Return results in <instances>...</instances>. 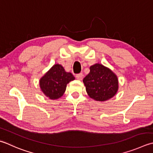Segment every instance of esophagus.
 I'll return each instance as SVG.
<instances>
[{"mask_svg":"<svg viewBox=\"0 0 153 153\" xmlns=\"http://www.w3.org/2000/svg\"><path fill=\"white\" fill-rule=\"evenodd\" d=\"M83 74L81 73V74H77L76 76V78L78 79V80H82V79H83Z\"/></svg>","mask_w":153,"mask_h":153,"instance_id":"34e87169","label":"esophagus"}]
</instances>
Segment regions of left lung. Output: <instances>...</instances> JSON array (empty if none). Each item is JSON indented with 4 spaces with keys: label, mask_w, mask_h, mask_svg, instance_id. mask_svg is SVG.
<instances>
[{
    "label": "left lung",
    "mask_w": 153,
    "mask_h": 153,
    "mask_svg": "<svg viewBox=\"0 0 153 153\" xmlns=\"http://www.w3.org/2000/svg\"><path fill=\"white\" fill-rule=\"evenodd\" d=\"M89 69L90 72L83 79L89 96L99 101L112 98L118 91L117 76L109 68L100 64L93 65Z\"/></svg>",
    "instance_id": "8db88e82"
}]
</instances>
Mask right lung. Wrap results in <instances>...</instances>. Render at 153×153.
Wrapping results in <instances>:
<instances>
[{
    "instance_id": "1",
    "label": "right lung",
    "mask_w": 153,
    "mask_h": 153,
    "mask_svg": "<svg viewBox=\"0 0 153 153\" xmlns=\"http://www.w3.org/2000/svg\"><path fill=\"white\" fill-rule=\"evenodd\" d=\"M75 79L60 64H55L40 79L42 91L50 100H57L64 95L68 83Z\"/></svg>"
}]
</instances>
